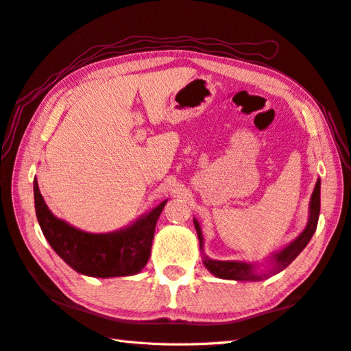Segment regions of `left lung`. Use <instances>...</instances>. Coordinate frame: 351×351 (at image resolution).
<instances>
[{
    "mask_svg": "<svg viewBox=\"0 0 351 351\" xmlns=\"http://www.w3.org/2000/svg\"><path fill=\"white\" fill-rule=\"evenodd\" d=\"M320 185H322V181L320 179H317L311 199H309V215H308V223H306L305 230L300 233L295 241L290 242L287 247L274 252V254L269 257L267 262L271 263V267L265 272H258L257 265H252V263L236 262V260H214L208 257L205 252H203V234H202L200 224L197 219L193 218L195 232H197V238L200 242V250L203 254V265H205L208 271L213 275H215L217 278L234 280V281H262L269 278L271 275L284 271V269H286L308 245V242L311 241L313 234L317 229V223H319V215H320Z\"/></svg>",
    "mask_w": 351,
    "mask_h": 351,
    "instance_id": "1",
    "label": "left lung"
}]
</instances>
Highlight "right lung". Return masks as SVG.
I'll return each mask as SVG.
<instances>
[{
	"label": "right lung",
	"mask_w": 351,
	"mask_h": 351,
	"mask_svg": "<svg viewBox=\"0 0 351 351\" xmlns=\"http://www.w3.org/2000/svg\"><path fill=\"white\" fill-rule=\"evenodd\" d=\"M37 221L49 245L77 274L94 278L136 275L148 263L156 224L167 200L134 223L109 233H89L55 217L34 179Z\"/></svg>",
	"instance_id": "obj_1"
}]
</instances>
